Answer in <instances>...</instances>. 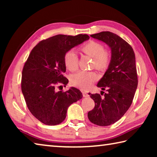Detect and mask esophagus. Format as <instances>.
Instances as JSON below:
<instances>
[{
	"label": "esophagus",
	"instance_id": "obj_1",
	"mask_svg": "<svg viewBox=\"0 0 157 157\" xmlns=\"http://www.w3.org/2000/svg\"><path fill=\"white\" fill-rule=\"evenodd\" d=\"M82 95H83V97H84V98H86V97L89 96L88 93L86 92V91H82Z\"/></svg>",
	"mask_w": 157,
	"mask_h": 157
}]
</instances>
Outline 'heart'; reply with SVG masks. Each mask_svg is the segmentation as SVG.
I'll return each instance as SVG.
<instances>
[{
  "label": "heart",
  "mask_w": 157,
  "mask_h": 157,
  "mask_svg": "<svg viewBox=\"0 0 157 157\" xmlns=\"http://www.w3.org/2000/svg\"><path fill=\"white\" fill-rule=\"evenodd\" d=\"M82 50L94 58V66L98 69H105L110 62V55L104 50L102 44L91 41L84 44ZM64 63L68 70L74 71L78 66V57L74 50H70L64 55ZM98 78V74L94 71H81L71 77L72 85L82 90H87Z\"/></svg>",
  "instance_id": "1"
}]
</instances>
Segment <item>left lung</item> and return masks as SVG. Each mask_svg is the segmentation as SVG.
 <instances>
[{
  "instance_id": "obj_1",
  "label": "left lung",
  "mask_w": 157,
  "mask_h": 157,
  "mask_svg": "<svg viewBox=\"0 0 157 157\" xmlns=\"http://www.w3.org/2000/svg\"><path fill=\"white\" fill-rule=\"evenodd\" d=\"M91 36L107 44L111 55L107 70L97 84L102 91L107 89V93L103 98L89 93L95 107L89 111L88 118L97 125L108 126L120 120L132 103L138 86L135 55L127 42L111 32Z\"/></svg>"
}]
</instances>
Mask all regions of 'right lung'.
Wrapping results in <instances>:
<instances>
[{
	"label": "right lung",
	"instance_id": "obj_1",
	"mask_svg": "<svg viewBox=\"0 0 157 157\" xmlns=\"http://www.w3.org/2000/svg\"><path fill=\"white\" fill-rule=\"evenodd\" d=\"M89 39L87 34H57L40 41L32 50L23 69L21 91L28 109L44 124L62 123L69 106L82 98L81 91L75 87L63 92L57 91L55 86L68 82L63 75L66 52Z\"/></svg>",
	"mask_w": 157,
	"mask_h": 157
}]
</instances>
